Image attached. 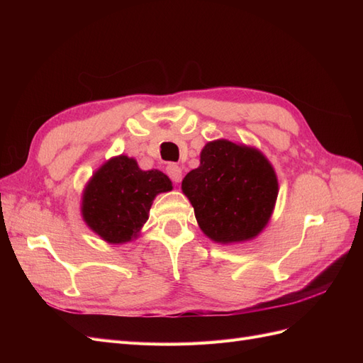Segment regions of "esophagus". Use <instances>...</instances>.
I'll return each mask as SVG.
<instances>
[{
	"label": "esophagus",
	"mask_w": 363,
	"mask_h": 363,
	"mask_svg": "<svg viewBox=\"0 0 363 363\" xmlns=\"http://www.w3.org/2000/svg\"><path fill=\"white\" fill-rule=\"evenodd\" d=\"M167 174L169 175V179H171L174 183H180V182H182V177H183V169L179 167V164L169 163L168 167H167Z\"/></svg>",
	"instance_id": "1"
}]
</instances>
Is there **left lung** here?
I'll use <instances>...</instances> for the list:
<instances>
[{
	"instance_id": "1",
	"label": "left lung",
	"mask_w": 363,
	"mask_h": 363,
	"mask_svg": "<svg viewBox=\"0 0 363 363\" xmlns=\"http://www.w3.org/2000/svg\"><path fill=\"white\" fill-rule=\"evenodd\" d=\"M182 191L207 238L238 244L256 238L268 224L279 182L259 150L218 139L207 142L200 167L183 179Z\"/></svg>"
}]
</instances>
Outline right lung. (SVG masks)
<instances>
[{
	"label": "right lung",
	"mask_w": 363,
	"mask_h": 363,
	"mask_svg": "<svg viewBox=\"0 0 363 363\" xmlns=\"http://www.w3.org/2000/svg\"><path fill=\"white\" fill-rule=\"evenodd\" d=\"M171 189L168 175L159 169L142 171L135 159L121 155L107 160L86 184L82 215L106 242H130L147 223L156 195Z\"/></svg>",
	"instance_id": "add662e5"
}]
</instances>
